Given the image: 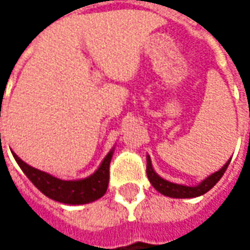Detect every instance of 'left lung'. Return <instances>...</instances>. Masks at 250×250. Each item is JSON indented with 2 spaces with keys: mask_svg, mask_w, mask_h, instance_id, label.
I'll return each instance as SVG.
<instances>
[{
  "mask_svg": "<svg viewBox=\"0 0 250 250\" xmlns=\"http://www.w3.org/2000/svg\"><path fill=\"white\" fill-rule=\"evenodd\" d=\"M229 161H231V160H229ZM229 161H228L226 166L221 168L220 171L211 174L210 177H207L203 182H200L196 187H184V185H178V184L168 182L166 179H163L161 177H159V175L154 172L153 167H151L150 157H147L146 172H147V178H149L150 184L154 187L156 190H159L160 193H163L164 196L177 197V199H188V197H197L200 196V195H205L206 192H208V190L221 179V177L224 175L226 169L228 168Z\"/></svg>",
  "mask_w": 250,
  "mask_h": 250,
  "instance_id": "obj_1",
  "label": "left lung"
}]
</instances>
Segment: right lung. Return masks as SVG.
<instances>
[{
  "label": "right lung",
  "mask_w": 250,
  "mask_h": 250,
  "mask_svg": "<svg viewBox=\"0 0 250 250\" xmlns=\"http://www.w3.org/2000/svg\"><path fill=\"white\" fill-rule=\"evenodd\" d=\"M14 157L19 167L22 168L26 177L45 196L65 205H84L100 199L108 187L110 181V163L112 151H110L103 160L99 169L89 178L79 181H62L53 177L47 172L27 166L14 153Z\"/></svg>",
  "instance_id": "add662e5"
}]
</instances>
